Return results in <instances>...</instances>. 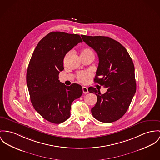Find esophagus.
<instances>
[{
    "label": "esophagus",
    "mask_w": 160,
    "mask_h": 160,
    "mask_svg": "<svg viewBox=\"0 0 160 160\" xmlns=\"http://www.w3.org/2000/svg\"><path fill=\"white\" fill-rule=\"evenodd\" d=\"M82 89H83V92L84 94H87L88 92V89L85 86H83Z\"/></svg>",
    "instance_id": "1"
}]
</instances>
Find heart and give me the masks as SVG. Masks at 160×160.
Returning <instances> with one entry per match:
<instances>
[{"label":"heart","instance_id":"heart-1","mask_svg":"<svg viewBox=\"0 0 160 160\" xmlns=\"http://www.w3.org/2000/svg\"><path fill=\"white\" fill-rule=\"evenodd\" d=\"M81 55H94V53L92 52V51L89 49H85L83 50L82 52ZM92 75V73L91 71H81L79 72L77 75V79L78 80L82 83H85L87 82V80L91 77Z\"/></svg>","mask_w":160,"mask_h":160}]
</instances>
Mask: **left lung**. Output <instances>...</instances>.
Wrapping results in <instances>:
<instances>
[{"label": "left lung", "mask_w": 160, "mask_h": 160, "mask_svg": "<svg viewBox=\"0 0 160 160\" xmlns=\"http://www.w3.org/2000/svg\"><path fill=\"white\" fill-rule=\"evenodd\" d=\"M83 41L98 57L94 82L108 89L105 94L89 87L98 101L91 112L98 121L110 123L121 118L128 110L136 90L135 67L127 50L117 41L107 37L82 35Z\"/></svg>", "instance_id": "8db88e82"}]
</instances>
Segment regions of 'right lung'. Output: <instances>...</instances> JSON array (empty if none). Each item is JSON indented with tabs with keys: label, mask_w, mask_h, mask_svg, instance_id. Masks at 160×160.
Returning <instances> with one entry per match:
<instances>
[{
	"label": "right lung",
	"mask_w": 160,
	"mask_h": 160,
	"mask_svg": "<svg viewBox=\"0 0 160 160\" xmlns=\"http://www.w3.org/2000/svg\"><path fill=\"white\" fill-rule=\"evenodd\" d=\"M83 41L77 34L52 32L38 44L29 62L27 85L35 110L46 120L60 123L71 116V104L83 94L77 83L66 86L58 80L66 54Z\"/></svg>",
	"instance_id": "add662e5"
}]
</instances>
